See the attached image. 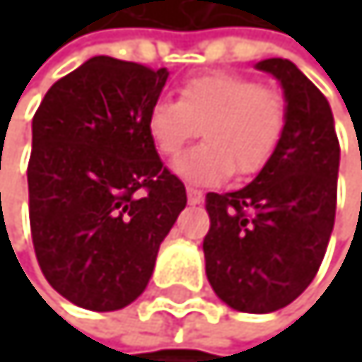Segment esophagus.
<instances>
[{"mask_svg": "<svg viewBox=\"0 0 362 362\" xmlns=\"http://www.w3.org/2000/svg\"><path fill=\"white\" fill-rule=\"evenodd\" d=\"M187 195H189V204H191V206H197V204L204 202V193L197 191V189H193V187L187 189Z\"/></svg>", "mask_w": 362, "mask_h": 362, "instance_id": "esophagus-1", "label": "esophagus"}]
</instances>
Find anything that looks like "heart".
<instances>
[{"mask_svg": "<svg viewBox=\"0 0 362 362\" xmlns=\"http://www.w3.org/2000/svg\"><path fill=\"white\" fill-rule=\"evenodd\" d=\"M284 104L258 82L230 76L191 78L180 100L160 97L147 112V132L156 149L175 158L202 130L204 143L182 156L173 171L199 187L221 185L236 169L241 175L265 167L284 132Z\"/></svg>", "mask_w": 362, "mask_h": 362, "instance_id": "1", "label": "heart"}]
</instances>
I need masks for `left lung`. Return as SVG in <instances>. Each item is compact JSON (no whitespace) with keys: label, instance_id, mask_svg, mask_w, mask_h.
Segmentation results:
<instances>
[{"label":"left lung","instance_id":"8db88e82","mask_svg":"<svg viewBox=\"0 0 362 362\" xmlns=\"http://www.w3.org/2000/svg\"><path fill=\"white\" fill-rule=\"evenodd\" d=\"M284 93V132L272 160L232 193H208L206 276L221 302L274 313L300 298L322 265L337 211L339 139L330 104L284 58L256 62Z\"/></svg>","mask_w":362,"mask_h":362}]
</instances>
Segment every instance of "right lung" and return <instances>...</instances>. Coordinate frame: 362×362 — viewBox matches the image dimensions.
Returning a JSON list of instances; mask_svg holds the SVG:
<instances>
[{
    "instance_id": "right-lung-1",
    "label": "right lung",
    "mask_w": 362,
    "mask_h": 362,
    "mask_svg": "<svg viewBox=\"0 0 362 362\" xmlns=\"http://www.w3.org/2000/svg\"><path fill=\"white\" fill-rule=\"evenodd\" d=\"M167 69L95 56L60 78L32 119L30 228L47 282L97 313L132 304L187 206L147 112Z\"/></svg>"
}]
</instances>
